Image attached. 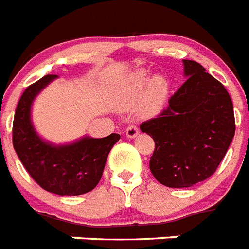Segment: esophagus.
<instances>
[{
	"instance_id": "obj_1",
	"label": "esophagus",
	"mask_w": 249,
	"mask_h": 249,
	"mask_svg": "<svg viewBox=\"0 0 249 249\" xmlns=\"http://www.w3.org/2000/svg\"><path fill=\"white\" fill-rule=\"evenodd\" d=\"M126 136L128 139H135V137H137V136H139V128H137V126L131 124V126L127 127Z\"/></svg>"
}]
</instances>
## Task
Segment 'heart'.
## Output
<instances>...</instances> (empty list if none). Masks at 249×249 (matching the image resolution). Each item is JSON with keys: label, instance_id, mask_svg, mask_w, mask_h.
<instances>
[{"label": "heart", "instance_id": "obj_1", "mask_svg": "<svg viewBox=\"0 0 249 249\" xmlns=\"http://www.w3.org/2000/svg\"><path fill=\"white\" fill-rule=\"evenodd\" d=\"M170 86L166 78L155 75L140 69L127 74L117 87V104L122 109H128L140 102V113L145 117L157 114L166 102Z\"/></svg>", "mask_w": 249, "mask_h": 249}]
</instances>
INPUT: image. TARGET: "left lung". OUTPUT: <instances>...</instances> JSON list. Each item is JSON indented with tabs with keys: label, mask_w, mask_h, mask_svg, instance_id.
<instances>
[{
	"label": "left lung",
	"mask_w": 249,
	"mask_h": 249,
	"mask_svg": "<svg viewBox=\"0 0 249 249\" xmlns=\"http://www.w3.org/2000/svg\"><path fill=\"white\" fill-rule=\"evenodd\" d=\"M182 64L185 83L160 116L140 126L155 141L151 173L169 188H189L213 175L235 133L224 86L196 61Z\"/></svg>",
	"instance_id": "8db88e82"
}]
</instances>
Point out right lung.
Listing matches in <instances>:
<instances>
[{
  "instance_id": "add662e5",
  "label": "right lung",
  "mask_w": 249,
  "mask_h": 249,
  "mask_svg": "<svg viewBox=\"0 0 249 249\" xmlns=\"http://www.w3.org/2000/svg\"><path fill=\"white\" fill-rule=\"evenodd\" d=\"M58 75H45L25 89L14 117L12 143L27 173L42 189L58 195H80L93 190L103 174L118 133L93 139L84 136L71 143L55 145L41 139L31 121V107L42 89Z\"/></svg>"
}]
</instances>
